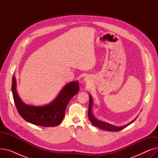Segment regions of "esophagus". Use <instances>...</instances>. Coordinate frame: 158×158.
Wrapping results in <instances>:
<instances>
[{"mask_svg": "<svg viewBox=\"0 0 158 158\" xmlns=\"http://www.w3.org/2000/svg\"><path fill=\"white\" fill-rule=\"evenodd\" d=\"M85 82H89V80H88V79L87 77H85Z\"/></svg>", "mask_w": 158, "mask_h": 158, "instance_id": "esophagus-1", "label": "esophagus"}]
</instances>
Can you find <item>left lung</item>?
I'll return each instance as SVG.
<instances>
[{
    "label": "left lung",
    "mask_w": 158,
    "mask_h": 158,
    "mask_svg": "<svg viewBox=\"0 0 158 158\" xmlns=\"http://www.w3.org/2000/svg\"><path fill=\"white\" fill-rule=\"evenodd\" d=\"M89 107H88V117H89L90 122H92L93 125L95 127H98L99 129H101L107 131H119L124 129L125 127H127L128 126H129L131 123H133L138 117V115L130 123L126 124V125H124L123 126H115L112 125V124H110L109 123L98 120L94 117V115L93 114V110H92L93 98H92V97L90 94H89Z\"/></svg>",
    "instance_id": "1"
}]
</instances>
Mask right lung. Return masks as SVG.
<instances>
[{"instance_id":"1","label":"right lung","mask_w":158,"mask_h":158,"mask_svg":"<svg viewBox=\"0 0 158 158\" xmlns=\"http://www.w3.org/2000/svg\"><path fill=\"white\" fill-rule=\"evenodd\" d=\"M11 90L16 109L25 120L36 126L55 127L61 123L66 107L70 99L79 92V86L77 81L69 82L51 102L40 106L29 105L22 102L16 91V81L14 76Z\"/></svg>"}]
</instances>
